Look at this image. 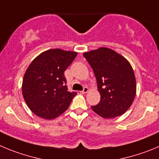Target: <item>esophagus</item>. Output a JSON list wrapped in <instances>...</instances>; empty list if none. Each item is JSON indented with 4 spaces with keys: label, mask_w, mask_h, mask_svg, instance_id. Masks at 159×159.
<instances>
[{
    "label": "esophagus",
    "mask_w": 159,
    "mask_h": 159,
    "mask_svg": "<svg viewBox=\"0 0 159 159\" xmlns=\"http://www.w3.org/2000/svg\"><path fill=\"white\" fill-rule=\"evenodd\" d=\"M88 92H89V89L87 88V87H84V88L83 89L82 91H81V93H88Z\"/></svg>",
    "instance_id": "obj_1"
}]
</instances>
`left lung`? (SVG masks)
Here are the masks:
<instances>
[{
    "instance_id": "1",
    "label": "left lung",
    "mask_w": 159,
    "mask_h": 159,
    "mask_svg": "<svg viewBox=\"0 0 159 159\" xmlns=\"http://www.w3.org/2000/svg\"><path fill=\"white\" fill-rule=\"evenodd\" d=\"M93 68L100 101L91 107L104 118L121 116L130 107L136 93V78L125 57L111 48H101L83 54Z\"/></svg>"
}]
</instances>
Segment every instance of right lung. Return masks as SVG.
<instances>
[{"label":"right lung","instance_id":"right-lung-1","mask_svg":"<svg viewBox=\"0 0 159 159\" xmlns=\"http://www.w3.org/2000/svg\"><path fill=\"white\" fill-rule=\"evenodd\" d=\"M76 52L49 49L37 56L25 72L22 93L33 113L53 119L67 110L76 96L68 92L64 71L77 56Z\"/></svg>","mask_w":159,"mask_h":159}]
</instances>
